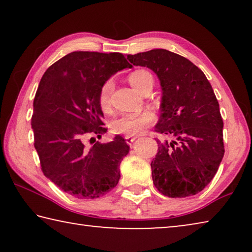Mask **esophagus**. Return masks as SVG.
<instances>
[{"label": "esophagus", "instance_id": "34e87169", "mask_svg": "<svg viewBox=\"0 0 252 252\" xmlns=\"http://www.w3.org/2000/svg\"><path fill=\"white\" fill-rule=\"evenodd\" d=\"M136 136H132V135H126V141L127 144H131L135 141Z\"/></svg>", "mask_w": 252, "mask_h": 252}]
</instances>
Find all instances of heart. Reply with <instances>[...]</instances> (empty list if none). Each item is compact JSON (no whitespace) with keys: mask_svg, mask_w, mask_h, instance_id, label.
Instances as JSON below:
<instances>
[{"mask_svg":"<svg viewBox=\"0 0 252 252\" xmlns=\"http://www.w3.org/2000/svg\"><path fill=\"white\" fill-rule=\"evenodd\" d=\"M129 82L135 90L139 92L148 81L152 80V75L146 70H135L129 74ZM113 90V81L106 80L101 85L99 91V105L102 111L109 112L111 109L110 97ZM155 114L151 111H143L138 113H126L121 117L117 118L111 123V129L114 133L118 134H126V135H136L148 127L151 123L155 121Z\"/></svg>","mask_w":252,"mask_h":252,"instance_id":"obj_1","label":"heart"}]
</instances>
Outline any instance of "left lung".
<instances>
[{
  "label": "left lung",
  "mask_w": 252,
  "mask_h": 252,
  "mask_svg": "<svg viewBox=\"0 0 252 252\" xmlns=\"http://www.w3.org/2000/svg\"><path fill=\"white\" fill-rule=\"evenodd\" d=\"M126 58L158 75L162 89L158 133L172 138L158 142L151 162L152 180L169 198L199 193L218 171L224 155L223 121L218 100L203 72L189 60L156 49Z\"/></svg>",
  "instance_id": "left-lung-1"
}]
</instances>
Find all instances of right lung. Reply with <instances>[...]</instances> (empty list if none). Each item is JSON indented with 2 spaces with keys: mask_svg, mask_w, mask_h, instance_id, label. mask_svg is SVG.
<instances>
[{
  "mask_svg": "<svg viewBox=\"0 0 252 252\" xmlns=\"http://www.w3.org/2000/svg\"><path fill=\"white\" fill-rule=\"evenodd\" d=\"M126 67L132 65L121 53L75 51L53 63L40 81L31 120L34 148L44 176L75 198H100L120 179L130 150L125 139L117 135L91 148L85 142L106 132L97 100L101 85Z\"/></svg>",
  "mask_w": 252,
  "mask_h": 252,
  "instance_id": "obj_1",
  "label": "right lung"
}]
</instances>
